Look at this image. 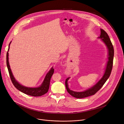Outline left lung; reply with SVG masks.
Instances as JSON below:
<instances>
[{"instance_id":"1","label":"left lung","mask_w":124,"mask_h":124,"mask_svg":"<svg viewBox=\"0 0 124 124\" xmlns=\"http://www.w3.org/2000/svg\"><path fill=\"white\" fill-rule=\"evenodd\" d=\"M100 36L98 38L100 39L104 44L106 45L108 50V61L106 64V68L105 69L104 73L102 78L93 86L86 90L81 92L74 91L70 90L69 88L68 83L70 78L66 79L65 82L66 89L69 93L75 98H83L94 95L103 86V85L106 82L111 74L113 67V62L114 54V47L107 33L102 29H100Z\"/></svg>"}]
</instances>
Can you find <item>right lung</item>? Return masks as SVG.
Masks as SVG:
<instances>
[{
  "label": "right lung",
  "mask_w": 124,
  "mask_h": 124,
  "mask_svg": "<svg viewBox=\"0 0 124 124\" xmlns=\"http://www.w3.org/2000/svg\"><path fill=\"white\" fill-rule=\"evenodd\" d=\"M11 42H10V44L8 46V50L7 53L6 54V64L7 69L9 71V75H10V77L11 78V80L14 85V86L20 91L26 94L27 95H30V96L37 97V96H41L42 95H44L48 91L50 86V80L51 78V77L52 75L54 73V69L53 67H52L50 70L48 71L46 75V77L44 79V81H43L42 83L39 86L37 87H26L22 85V84H20L19 83L15 78L14 77L13 74L11 70L10 67V65H9V50L10 48V45L11 44Z\"/></svg>",
  "instance_id": "obj_1"
}]
</instances>
